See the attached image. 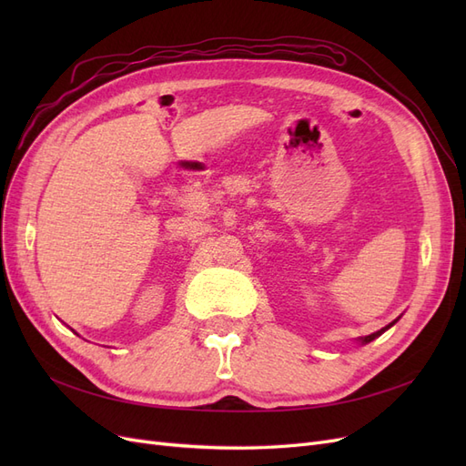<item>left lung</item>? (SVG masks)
<instances>
[{
  "label": "left lung",
  "mask_w": 466,
  "mask_h": 466,
  "mask_svg": "<svg viewBox=\"0 0 466 466\" xmlns=\"http://www.w3.org/2000/svg\"><path fill=\"white\" fill-rule=\"evenodd\" d=\"M399 319H400V317H399ZM399 319H394L392 322H389V324H387V327H383V329H380V330H377V332H373V334H370V336H361V338H358V342H360L361 346H363V344H370L371 340H375V338H379V336H380V334H383L385 330H389V329L392 327V324H394V322H397Z\"/></svg>",
  "instance_id": "8db88e82"
}]
</instances>
